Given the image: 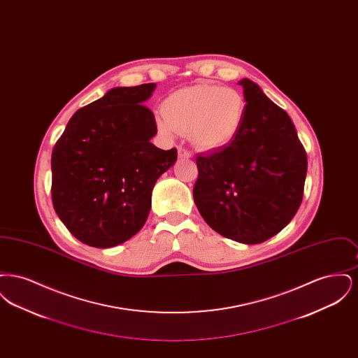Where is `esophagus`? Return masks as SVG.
Instances as JSON below:
<instances>
[{"label":"esophagus","mask_w":358,"mask_h":358,"mask_svg":"<svg viewBox=\"0 0 358 358\" xmlns=\"http://www.w3.org/2000/svg\"><path fill=\"white\" fill-rule=\"evenodd\" d=\"M178 158H181V159L192 158V153L187 152V149H184V148H180V149H178Z\"/></svg>","instance_id":"1"}]
</instances>
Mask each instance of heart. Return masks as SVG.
<instances>
[{
  "label": "heart",
  "instance_id": "obj_1",
  "mask_svg": "<svg viewBox=\"0 0 358 358\" xmlns=\"http://www.w3.org/2000/svg\"><path fill=\"white\" fill-rule=\"evenodd\" d=\"M245 117L247 101L238 90L201 83L171 94L164 102V113L155 115V123L166 139L187 133L196 149L215 152L238 138Z\"/></svg>",
  "mask_w": 358,
  "mask_h": 358
}]
</instances>
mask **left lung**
Segmentation results:
<instances>
[{"mask_svg": "<svg viewBox=\"0 0 358 358\" xmlns=\"http://www.w3.org/2000/svg\"><path fill=\"white\" fill-rule=\"evenodd\" d=\"M245 123L227 148L199 155L193 199L224 238L263 243L295 216L303 197L306 152L289 114L250 79H241Z\"/></svg>", "mask_w": 358, "mask_h": 358, "instance_id": "obj_1", "label": "left lung"}]
</instances>
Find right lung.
<instances>
[{
    "mask_svg": "<svg viewBox=\"0 0 358 358\" xmlns=\"http://www.w3.org/2000/svg\"><path fill=\"white\" fill-rule=\"evenodd\" d=\"M155 87L111 88L72 115L53 148V208L87 245L110 248L138 234L157 180L177 161L176 149L150 142L157 124L143 103Z\"/></svg>",
    "mask_w": 358,
    "mask_h": 358,
    "instance_id": "1",
    "label": "right lung"
}]
</instances>
